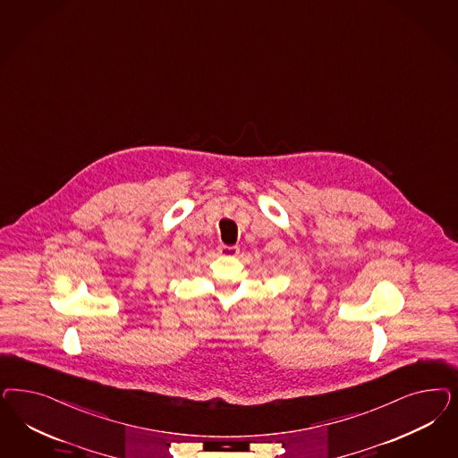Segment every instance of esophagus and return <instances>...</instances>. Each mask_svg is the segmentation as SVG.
I'll return each instance as SVG.
<instances>
[{"instance_id": "esophagus-1", "label": "esophagus", "mask_w": 458, "mask_h": 458, "mask_svg": "<svg viewBox=\"0 0 458 458\" xmlns=\"http://www.w3.org/2000/svg\"><path fill=\"white\" fill-rule=\"evenodd\" d=\"M217 251H219V254L221 256H237L239 254V248L237 246H219L217 248Z\"/></svg>"}]
</instances>
